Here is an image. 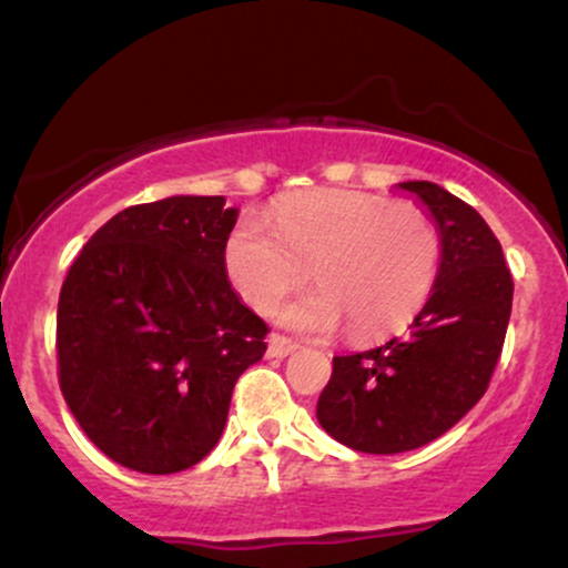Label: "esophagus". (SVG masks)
<instances>
[{
  "label": "esophagus",
  "instance_id": "1",
  "mask_svg": "<svg viewBox=\"0 0 568 568\" xmlns=\"http://www.w3.org/2000/svg\"><path fill=\"white\" fill-rule=\"evenodd\" d=\"M296 349H298L296 342H291L288 336L275 334V336H270V347H266V355H270V357H288L291 352H296Z\"/></svg>",
  "mask_w": 568,
  "mask_h": 568
}]
</instances>
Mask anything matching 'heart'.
Listing matches in <instances>:
<instances>
[{
    "label": "heart",
    "instance_id": "b5f03b06",
    "mask_svg": "<svg viewBox=\"0 0 568 568\" xmlns=\"http://www.w3.org/2000/svg\"><path fill=\"white\" fill-rule=\"evenodd\" d=\"M272 225L243 216L226 237L224 266L253 310H277L312 277L317 288L280 321L306 336L344 323L355 342H376L416 317L440 270V232L416 202L317 189L277 202Z\"/></svg>",
    "mask_w": 568,
    "mask_h": 568
}]
</instances>
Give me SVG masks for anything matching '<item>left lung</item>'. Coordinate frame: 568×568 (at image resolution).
<instances>
[{
    "label": "left lung",
    "instance_id": "1",
    "mask_svg": "<svg viewBox=\"0 0 568 568\" xmlns=\"http://www.w3.org/2000/svg\"><path fill=\"white\" fill-rule=\"evenodd\" d=\"M400 189L438 224L433 296L408 336L334 357L317 400L325 433L363 454H403L452 429L488 389L513 310L510 270L480 213L433 181Z\"/></svg>",
    "mask_w": 568,
    "mask_h": 568
}]
</instances>
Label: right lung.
<instances>
[{"label": "right lung", "mask_w": 568, "mask_h": 568, "mask_svg": "<svg viewBox=\"0 0 568 568\" xmlns=\"http://www.w3.org/2000/svg\"><path fill=\"white\" fill-rule=\"evenodd\" d=\"M237 207L224 197L130 205L84 243L58 298V384L116 465L168 475L224 433L240 374L264 357L266 323L224 266Z\"/></svg>", "instance_id": "add662e5"}]
</instances>
